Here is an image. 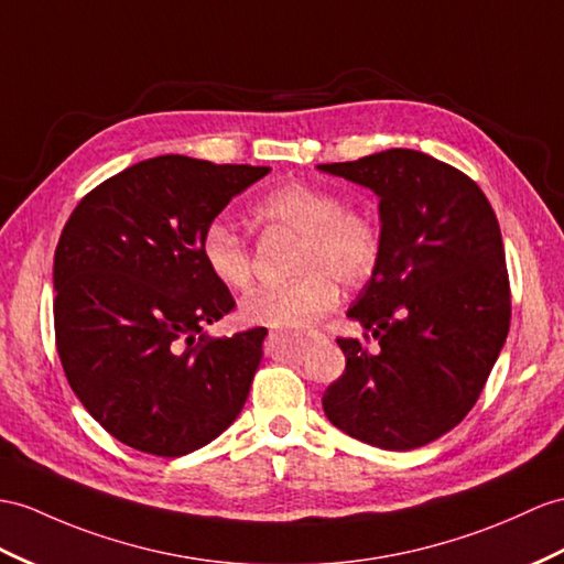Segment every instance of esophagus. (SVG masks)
<instances>
[{
  "instance_id": "esophagus-1",
  "label": "esophagus",
  "mask_w": 564,
  "mask_h": 564,
  "mask_svg": "<svg viewBox=\"0 0 564 564\" xmlns=\"http://www.w3.org/2000/svg\"><path fill=\"white\" fill-rule=\"evenodd\" d=\"M278 337V335H272ZM323 335L321 333H306V335H296V341H301V345H313V341H321Z\"/></svg>"
}]
</instances>
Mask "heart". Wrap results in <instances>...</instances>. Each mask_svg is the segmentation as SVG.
Wrapping results in <instances>:
<instances>
[{
  "mask_svg": "<svg viewBox=\"0 0 564 564\" xmlns=\"http://www.w3.org/2000/svg\"><path fill=\"white\" fill-rule=\"evenodd\" d=\"M256 217L263 225L299 235L286 284H268L243 296L239 313L260 327H308L333 308L339 285L354 286L376 270L380 229L366 210L345 205L333 188L292 182L258 200ZM200 256L213 278L227 290L241 292L253 280L251 246L241 231L215 219L200 237Z\"/></svg>",
  "mask_w": 564,
  "mask_h": 564,
  "instance_id": "obj_1",
  "label": "heart"
}]
</instances>
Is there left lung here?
Returning a JSON list of instances; mask_svg holds the SVG:
<instances>
[{
  "instance_id": "8db88e82",
  "label": "left lung",
  "mask_w": 564,
  "mask_h": 564,
  "mask_svg": "<svg viewBox=\"0 0 564 564\" xmlns=\"http://www.w3.org/2000/svg\"><path fill=\"white\" fill-rule=\"evenodd\" d=\"M318 170L380 198L378 265L347 313L370 335L337 339L347 368L325 416L382 449L429 445L469 414L510 329L498 217L474 178L419 150Z\"/></svg>"
}]
</instances>
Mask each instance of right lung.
I'll list each match as a JSON object with an SVG mask.
<instances>
[{
    "instance_id": "1",
    "label": "right lung",
    "mask_w": 564,
    "mask_h": 564,
    "mask_svg": "<svg viewBox=\"0 0 564 564\" xmlns=\"http://www.w3.org/2000/svg\"><path fill=\"white\" fill-rule=\"evenodd\" d=\"M270 167L160 155L76 205L54 251V337L68 386L119 443L182 457L227 431L265 327L208 337L235 308L200 256L225 205Z\"/></svg>"
}]
</instances>
